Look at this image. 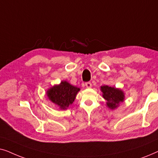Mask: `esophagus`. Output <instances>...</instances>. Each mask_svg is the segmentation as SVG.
Segmentation results:
<instances>
[{
    "label": "esophagus",
    "instance_id": "1",
    "mask_svg": "<svg viewBox=\"0 0 158 158\" xmlns=\"http://www.w3.org/2000/svg\"><path fill=\"white\" fill-rule=\"evenodd\" d=\"M85 86H86V88H91L92 83H90V82H87V83H85Z\"/></svg>",
    "mask_w": 158,
    "mask_h": 158
}]
</instances>
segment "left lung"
<instances>
[{"mask_svg":"<svg viewBox=\"0 0 158 158\" xmlns=\"http://www.w3.org/2000/svg\"><path fill=\"white\" fill-rule=\"evenodd\" d=\"M101 89L103 92V97L107 101L106 104L110 109H115L118 106V103L124 101V93L119 89L108 85L101 86Z\"/></svg>","mask_w":158,"mask_h":158,"instance_id":"8db88e82","label":"left lung"}]
</instances>
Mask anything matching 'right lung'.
Returning <instances> with one entry per match:
<instances>
[{
	"label": "right lung",
	"instance_id": "right-lung-1",
	"mask_svg": "<svg viewBox=\"0 0 158 158\" xmlns=\"http://www.w3.org/2000/svg\"><path fill=\"white\" fill-rule=\"evenodd\" d=\"M80 88L62 81L59 85H55L47 91V96L52 102L61 109H66L74 101Z\"/></svg>",
	"mask_w": 158,
	"mask_h": 158
}]
</instances>
